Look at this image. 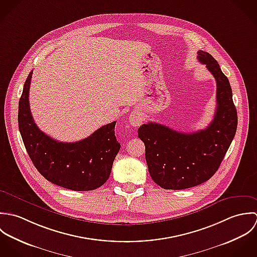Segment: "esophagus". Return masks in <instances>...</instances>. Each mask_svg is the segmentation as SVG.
I'll return each instance as SVG.
<instances>
[{
    "label": "esophagus",
    "instance_id": "esophagus-1",
    "mask_svg": "<svg viewBox=\"0 0 257 257\" xmlns=\"http://www.w3.org/2000/svg\"><path fill=\"white\" fill-rule=\"evenodd\" d=\"M142 121H143V119H142V116L139 112H136V111L132 112L131 115L129 116V122L134 127L140 126L142 124Z\"/></svg>",
    "mask_w": 257,
    "mask_h": 257
}]
</instances>
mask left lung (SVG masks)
<instances>
[{
  "label": "left lung",
  "instance_id": "left-lung-1",
  "mask_svg": "<svg viewBox=\"0 0 257 257\" xmlns=\"http://www.w3.org/2000/svg\"><path fill=\"white\" fill-rule=\"evenodd\" d=\"M198 59L216 81V109L204 129L183 133L148 122L138 129L144 142L151 178L166 190H184L209 180L220 166L237 128V112L227 77L208 52L199 51Z\"/></svg>",
  "mask_w": 257,
  "mask_h": 257
}]
</instances>
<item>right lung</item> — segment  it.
Returning a JSON list of instances; mask_svg holds the SVG:
<instances>
[{
    "label": "right lung",
    "instance_id": "add662e5",
    "mask_svg": "<svg viewBox=\"0 0 257 257\" xmlns=\"http://www.w3.org/2000/svg\"><path fill=\"white\" fill-rule=\"evenodd\" d=\"M30 72L19 102V129L33 164L48 181L64 189L92 191L108 180L120 144L115 124L104 125L89 137L72 143L59 142L41 131L30 109Z\"/></svg>",
    "mask_w": 257,
    "mask_h": 257
}]
</instances>
